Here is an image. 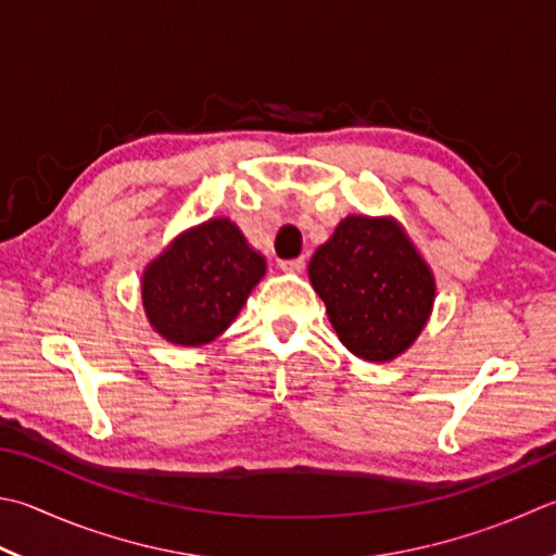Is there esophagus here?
I'll return each mask as SVG.
<instances>
[{
	"mask_svg": "<svg viewBox=\"0 0 556 556\" xmlns=\"http://www.w3.org/2000/svg\"><path fill=\"white\" fill-rule=\"evenodd\" d=\"M280 270H286V274H302L307 266L305 256H298V258H288V261H280Z\"/></svg>",
	"mask_w": 556,
	"mask_h": 556,
	"instance_id": "esophagus-1",
	"label": "esophagus"
}]
</instances>
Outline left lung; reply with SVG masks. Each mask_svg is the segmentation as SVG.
<instances>
[{
    "instance_id": "obj_1",
    "label": "left lung",
    "mask_w": 556,
    "mask_h": 556,
    "mask_svg": "<svg viewBox=\"0 0 556 556\" xmlns=\"http://www.w3.org/2000/svg\"><path fill=\"white\" fill-rule=\"evenodd\" d=\"M309 280L341 343L363 361H392L433 307V276L392 219L351 215L309 261Z\"/></svg>"
}]
</instances>
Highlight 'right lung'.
Instances as JSON below:
<instances>
[{"label": "right lung", "mask_w": 556, "mask_h": 556, "mask_svg": "<svg viewBox=\"0 0 556 556\" xmlns=\"http://www.w3.org/2000/svg\"><path fill=\"white\" fill-rule=\"evenodd\" d=\"M264 270V256L249 249L237 225L207 219L144 270V309L166 341L203 345L235 321Z\"/></svg>", "instance_id": "1"}]
</instances>
